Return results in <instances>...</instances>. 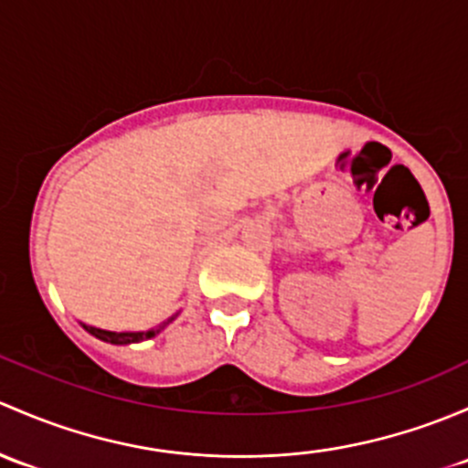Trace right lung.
I'll use <instances>...</instances> for the list:
<instances>
[{"instance_id": "add662e5", "label": "right lung", "mask_w": 468, "mask_h": 468, "mask_svg": "<svg viewBox=\"0 0 468 468\" xmlns=\"http://www.w3.org/2000/svg\"><path fill=\"white\" fill-rule=\"evenodd\" d=\"M176 317H177V313H176V315L168 317V320H164L162 324L153 326V329H148V331H122V334H117V331L96 329V326H88V324H83V329L88 331V334L94 335V338H99V340H103V342H110V345H133V342H142V340H148V338H155V335L160 334L162 329H166V326L171 324V322L176 320Z\"/></svg>"}]
</instances>
